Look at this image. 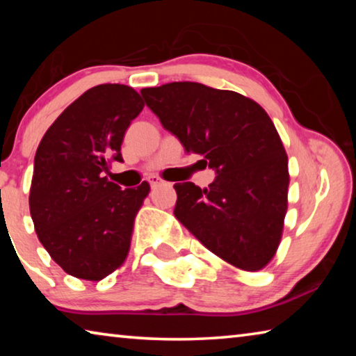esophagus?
Wrapping results in <instances>:
<instances>
[{"label":"esophagus","mask_w":356,"mask_h":356,"mask_svg":"<svg viewBox=\"0 0 356 356\" xmlns=\"http://www.w3.org/2000/svg\"><path fill=\"white\" fill-rule=\"evenodd\" d=\"M147 180H149V184H150V186H152V188H154V186H159V185L166 184L165 180H161L159 176H149Z\"/></svg>","instance_id":"1"}]
</instances>
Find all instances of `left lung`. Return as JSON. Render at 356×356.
I'll list each match as a JSON object with an SVG mask.
<instances>
[{
	"label": "left lung",
	"mask_w": 356,
	"mask_h": 356,
	"mask_svg": "<svg viewBox=\"0 0 356 356\" xmlns=\"http://www.w3.org/2000/svg\"><path fill=\"white\" fill-rule=\"evenodd\" d=\"M163 129L216 172L209 188L174 184V216L209 251L256 272L273 257L287 210V155L256 102L195 81L141 89Z\"/></svg>",
	"instance_id": "obj_1"
}]
</instances>
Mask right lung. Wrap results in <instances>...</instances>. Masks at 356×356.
I'll return each mask as SVG.
<instances>
[{
    "instance_id": "right-lung-1",
    "label": "right lung",
    "mask_w": 356,
    "mask_h": 356,
    "mask_svg": "<svg viewBox=\"0 0 356 356\" xmlns=\"http://www.w3.org/2000/svg\"><path fill=\"white\" fill-rule=\"evenodd\" d=\"M143 106L130 86L99 84L65 108L35 152L29 191L35 232L75 278L100 281L127 257L149 184L122 190L105 174L108 161H124L120 144Z\"/></svg>"
}]
</instances>
